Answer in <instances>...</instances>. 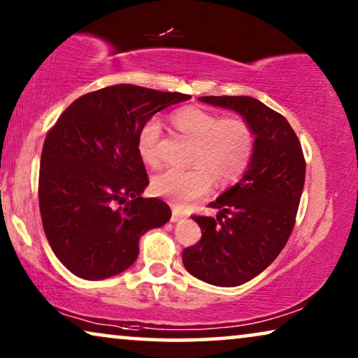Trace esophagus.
<instances>
[{
  "instance_id": "esophagus-1",
  "label": "esophagus",
  "mask_w": 358,
  "mask_h": 358,
  "mask_svg": "<svg viewBox=\"0 0 358 358\" xmlns=\"http://www.w3.org/2000/svg\"><path fill=\"white\" fill-rule=\"evenodd\" d=\"M182 218H185L184 213H180L179 210H173V215H171V222L176 223V222H179V220H182Z\"/></svg>"
}]
</instances>
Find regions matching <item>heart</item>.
Wrapping results in <instances>:
<instances>
[{
    "label": "heart",
    "instance_id": "b5f03b06",
    "mask_svg": "<svg viewBox=\"0 0 358 358\" xmlns=\"http://www.w3.org/2000/svg\"><path fill=\"white\" fill-rule=\"evenodd\" d=\"M171 124L179 134L192 140L189 169H168L151 182L155 194L184 208L207 192L210 184L227 185L248 168L254 150V131L238 117L220 119L202 107H180L171 115ZM161 122L151 117L140 127L136 150L143 163H159Z\"/></svg>",
    "mask_w": 358,
    "mask_h": 358
}]
</instances>
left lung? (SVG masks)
I'll return each mask as SVG.
<instances>
[{
    "label": "left lung",
    "mask_w": 358,
    "mask_h": 358,
    "mask_svg": "<svg viewBox=\"0 0 358 358\" xmlns=\"http://www.w3.org/2000/svg\"><path fill=\"white\" fill-rule=\"evenodd\" d=\"M205 104L238 112L254 131L248 169L220 195L217 218L192 217L202 239L184 249L189 273L217 287H238L275 261L295 227L305 158L287 119L249 96H205Z\"/></svg>",
    "instance_id": "8db88e82"
}]
</instances>
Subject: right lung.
I'll use <instances>...</instances> for the list:
<instances>
[{
    "label": "right lung",
    "instance_id": "1",
    "mask_svg": "<svg viewBox=\"0 0 358 358\" xmlns=\"http://www.w3.org/2000/svg\"><path fill=\"white\" fill-rule=\"evenodd\" d=\"M187 99L107 86L76 99L48 131L38 174L42 224L58 261L76 277L102 280L127 271L140 238L169 222L168 203L141 197L148 176L136 135L156 112Z\"/></svg>",
    "mask_w": 358,
    "mask_h": 358
}]
</instances>
